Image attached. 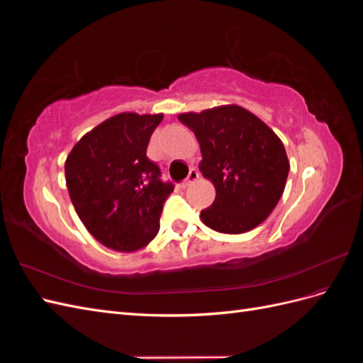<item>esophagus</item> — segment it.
Returning <instances> with one entry per match:
<instances>
[{"label": "esophagus", "instance_id": "34e87169", "mask_svg": "<svg viewBox=\"0 0 363 363\" xmlns=\"http://www.w3.org/2000/svg\"><path fill=\"white\" fill-rule=\"evenodd\" d=\"M200 177V172L199 171H196L195 168H192L191 171H189V175H188V179H186L184 182H183V188L186 189V188H189V186H192V183L196 180V179H199Z\"/></svg>", "mask_w": 363, "mask_h": 363}]
</instances>
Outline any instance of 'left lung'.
Instances as JSON below:
<instances>
[{
	"instance_id": "1",
	"label": "left lung",
	"mask_w": 363,
	"mask_h": 363,
	"mask_svg": "<svg viewBox=\"0 0 363 363\" xmlns=\"http://www.w3.org/2000/svg\"><path fill=\"white\" fill-rule=\"evenodd\" d=\"M200 142V171L215 184L216 196L201 211L215 232L240 235L260 225L283 195L289 162L281 140L256 115L239 106L182 113Z\"/></svg>"
}]
</instances>
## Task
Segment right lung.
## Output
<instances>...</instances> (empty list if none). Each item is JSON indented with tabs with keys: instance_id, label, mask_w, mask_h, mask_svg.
<instances>
[{
	"instance_id": "obj_1",
	"label": "right lung",
	"mask_w": 363,
	"mask_h": 363,
	"mask_svg": "<svg viewBox=\"0 0 363 363\" xmlns=\"http://www.w3.org/2000/svg\"><path fill=\"white\" fill-rule=\"evenodd\" d=\"M162 119L131 112L108 118L77 142L65 163L75 212L107 248L138 251L159 233L174 184L162 182L147 147Z\"/></svg>"
}]
</instances>
